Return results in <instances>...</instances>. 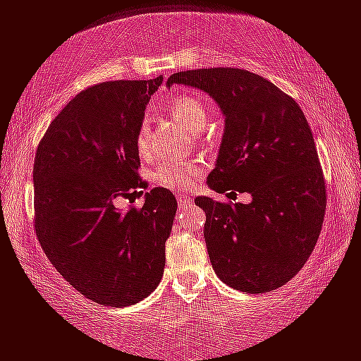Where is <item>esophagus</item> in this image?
Here are the masks:
<instances>
[{
    "instance_id": "34e87169",
    "label": "esophagus",
    "mask_w": 361,
    "mask_h": 361,
    "mask_svg": "<svg viewBox=\"0 0 361 361\" xmlns=\"http://www.w3.org/2000/svg\"><path fill=\"white\" fill-rule=\"evenodd\" d=\"M177 202H179V206H185V204L192 202V199L188 194H177Z\"/></svg>"
}]
</instances>
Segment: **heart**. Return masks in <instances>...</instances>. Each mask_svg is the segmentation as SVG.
I'll use <instances>...</instances> for the list:
<instances>
[{
    "label": "heart",
    "instance_id": "heart-1",
    "mask_svg": "<svg viewBox=\"0 0 361 361\" xmlns=\"http://www.w3.org/2000/svg\"><path fill=\"white\" fill-rule=\"evenodd\" d=\"M169 115L189 132H201L207 118V109L194 95H179L169 105ZM149 123L142 122L137 130L135 144L139 154L147 157L150 150ZM204 166L201 162H164L155 169L154 179L160 188L172 190H188L201 179Z\"/></svg>",
    "mask_w": 361,
    "mask_h": 361
}]
</instances>
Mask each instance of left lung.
<instances>
[{"mask_svg":"<svg viewBox=\"0 0 361 361\" xmlns=\"http://www.w3.org/2000/svg\"><path fill=\"white\" fill-rule=\"evenodd\" d=\"M219 104L226 130L207 184L216 192H249V204L197 197L216 274L243 293L281 288L305 266L326 211V188L303 110L269 80L241 68L173 73Z\"/></svg>","mask_w":361,"mask_h":361,"instance_id":"left-lung-1","label":"left lung"}]
</instances>
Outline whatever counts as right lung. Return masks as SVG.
I'll list each match as a JSON object with an SVG mask.
<instances>
[{
    "mask_svg": "<svg viewBox=\"0 0 361 361\" xmlns=\"http://www.w3.org/2000/svg\"><path fill=\"white\" fill-rule=\"evenodd\" d=\"M160 83L162 75L82 90L51 120L35 155V231L44 255L77 291L112 308L149 296L166 266L173 194L155 188L142 207L115 206L145 189L135 137Z\"/></svg>",
    "mask_w": 361,
    "mask_h": 361,
    "instance_id": "add662e5",
    "label": "right lung"
}]
</instances>
